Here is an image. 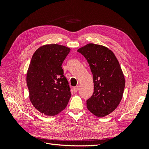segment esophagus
<instances>
[{"mask_svg": "<svg viewBox=\"0 0 149 149\" xmlns=\"http://www.w3.org/2000/svg\"><path fill=\"white\" fill-rule=\"evenodd\" d=\"M79 86H76V87H74L73 88V90H74V91L75 92V93H76V92H78V91L79 90Z\"/></svg>", "mask_w": 149, "mask_h": 149, "instance_id": "esophagus-1", "label": "esophagus"}]
</instances>
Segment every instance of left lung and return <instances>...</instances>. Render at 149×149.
Wrapping results in <instances>:
<instances>
[{
    "mask_svg": "<svg viewBox=\"0 0 149 149\" xmlns=\"http://www.w3.org/2000/svg\"><path fill=\"white\" fill-rule=\"evenodd\" d=\"M85 57L93 76L94 93L87 100L88 110L99 118L114 111L123 96L125 78L119 63L108 48L89 43L78 49Z\"/></svg>",
    "mask_w": 149,
    "mask_h": 149,
    "instance_id": "1",
    "label": "left lung"
}]
</instances>
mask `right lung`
<instances>
[{
	"label": "right lung",
	"instance_id": "obj_1",
	"mask_svg": "<svg viewBox=\"0 0 149 149\" xmlns=\"http://www.w3.org/2000/svg\"><path fill=\"white\" fill-rule=\"evenodd\" d=\"M70 48L45 45L35 52L26 73L29 98L36 109L53 116L65 109L71 96L61 65Z\"/></svg>",
	"mask_w": 149,
	"mask_h": 149
}]
</instances>
